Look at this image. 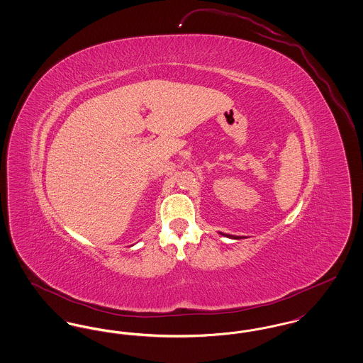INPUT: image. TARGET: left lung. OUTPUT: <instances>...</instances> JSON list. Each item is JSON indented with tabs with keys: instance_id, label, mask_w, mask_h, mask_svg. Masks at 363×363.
I'll list each match as a JSON object with an SVG mask.
<instances>
[{
	"instance_id": "8db88e82",
	"label": "left lung",
	"mask_w": 363,
	"mask_h": 363,
	"mask_svg": "<svg viewBox=\"0 0 363 363\" xmlns=\"http://www.w3.org/2000/svg\"><path fill=\"white\" fill-rule=\"evenodd\" d=\"M222 234V233H220ZM225 237H228V238H234V240H240L241 237H237V235H230V234H223Z\"/></svg>"
}]
</instances>
